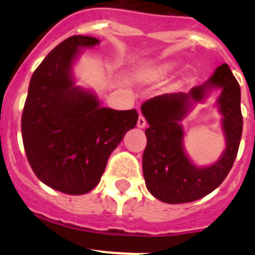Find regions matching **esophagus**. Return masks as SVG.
Segmentation results:
<instances>
[{
  "instance_id": "1",
  "label": "esophagus",
  "mask_w": 255,
  "mask_h": 255,
  "mask_svg": "<svg viewBox=\"0 0 255 255\" xmlns=\"http://www.w3.org/2000/svg\"><path fill=\"white\" fill-rule=\"evenodd\" d=\"M145 125H147V120L144 119L143 115H139V117H138V128L143 129V128H145Z\"/></svg>"
}]
</instances>
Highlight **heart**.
Returning a JSON list of instances; mask_svg holds the SVG:
<instances>
[{"mask_svg":"<svg viewBox=\"0 0 255 255\" xmlns=\"http://www.w3.org/2000/svg\"><path fill=\"white\" fill-rule=\"evenodd\" d=\"M173 69H175V64L173 62H166V64L159 65V66L149 70L147 73H144L143 76L147 80H159V79H163L164 76H167Z\"/></svg>","mask_w":255,"mask_h":255,"instance_id":"heart-1","label":"heart"}]
</instances>
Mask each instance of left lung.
<instances>
[{"label": "left lung", "instance_id": "obj_1", "mask_svg": "<svg viewBox=\"0 0 255 255\" xmlns=\"http://www.w3.org/2000/svg\"><path fill=\"white\" fill-rule=\"evenodd\" d=\"M213 87H220L218 104L223 115L227 148L217 162L198 168L183 150V130L179 123L194 102H201ZM240 85L229 65L222 64L203 85L189 93L162 94L145 101L141 112L149 128L145 129L147 147L143 153V173L150 194L168 204L194 202L222 184L238 154L242 140L243 116Z\"/></svg>", "mask_w": 255, "mask_h": 255}]
</instances>
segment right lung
<instances>
[{"label":"right lung","mask_w":255,"mask_h":255,"mask_svg":"<svg viewBox=\"0 0 255 255\" xmlns=\"http://www.w3.org/2000/svg\"><path fill=\"white\" fill-rule=\"evenodd\" d=\"M97 38L73 35L49 52L29 83L21 135L29 164L49 188L82 195L96 188L108 157L134 129L136 110L101 107L92 92L75 87L71 66Z\"/></svg>","instance_id":"right-lung-1"}]
</instances>
